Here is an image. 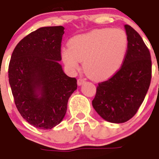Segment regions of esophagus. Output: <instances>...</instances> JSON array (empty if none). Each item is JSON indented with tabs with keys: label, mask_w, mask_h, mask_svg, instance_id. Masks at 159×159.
Segmentation results:
<instances>
[{
	"label": "esophagus",
	"mask_w": 159,
	"mask_h": 159,
	"mask_svg": "<svg viewBox=\"0 0 159 159\" xmlns=\"http://www.w3.org/2000/svg\"><path fill=\"white\" fill-rule=\"evenodd\" d=\"M85 82V79H82V78H79V79L78 80V85H83L84 83Z\"/></svg>",
	"instance_id": "1"
}]
</instances>
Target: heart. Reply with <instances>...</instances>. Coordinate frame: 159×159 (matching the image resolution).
Wrapping results in <instances>:
<instances>
[{
    "label": "heart",
    "mask_w": 159,
    "mask_h": 159,
    "mask_svg": "<svg viewBox=\"0 0 159 159\" xmlns=\"http://www.w3.org/2000/svg\"><path fill=\"white\" fill-rule=\"evenodd\" d=\"M128 50V37L123 30L101 28L78 35L69 41V48L61 49L64 64L71 70H84L95 80L108 79L120 69Z\"/></svg>",
    "instance_id": "b5f03b06"
}]
</instances>
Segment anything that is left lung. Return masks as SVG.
Masks as SVG:
<instances>
[{
	"label": "left lung",
	"mask_w": 159,
	"mask_h": 159,
	"mask_svg": "<svg viewBox=\"0 0 159 159\" xmlns=\"http://www.w3.org/2000/svg\"><path fill=\"white\" fill-rule=\"evenodd\" d=\"M128 50L120 70L98 84L93 107L104 120L127 122L136 113L146 97L151 79V54L139 34L124 25Z\"/></svg>",
	"instance_id": "1"
}]
</instances>
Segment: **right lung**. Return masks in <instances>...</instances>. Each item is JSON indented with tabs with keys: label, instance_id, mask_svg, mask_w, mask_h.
Segmentation results:
<instances>
[{
	"label": "right lung",
	"instance_id": "obj_1",
	"mask_svg": "<svg viewBox=\"0 0 159 159\" xmlns=\"http://www.w3.org/2000/svg\"><path fill=\"white\" fill-rule=\"evenodd\" d=\"M65 28L43 27L17 44L8 66V81L16 106L25 120L51 129L63 120L77 80L64 73L59 62Z\"/></svg>",
	"mask_w": 159,
	"mask_h": 159
}]
</instances>
